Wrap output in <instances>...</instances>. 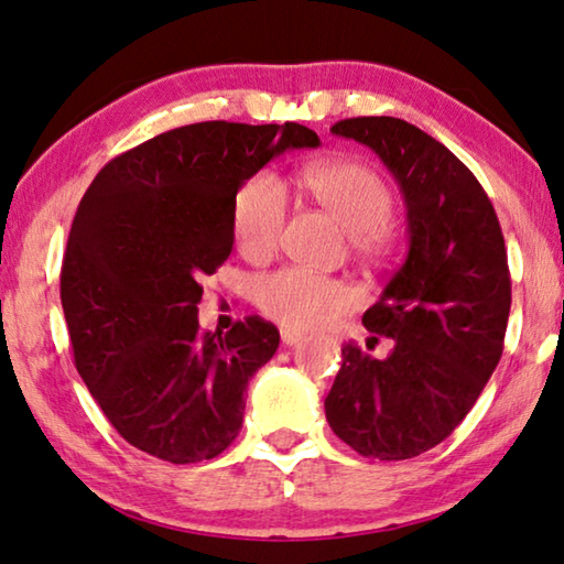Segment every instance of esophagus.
Instances as JSON below:
<instances>
[{
    "label": "esophagus",
    "instance_id": "34e87169",
    "mask_svg": "<svg viewBox=\"0 0 564 564\" xmlns=\"http://www.w3.org/2000/svg\"><path fill=\"white\" fill-rule=\"evenodd\" d=\"M281 341L285 346H296L299 341H303V334L296 328H281Z\"/></svg>",
    "mask_w": 564,
    "mask_h": 564
}]
</instances>
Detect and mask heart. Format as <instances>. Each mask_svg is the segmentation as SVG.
Masks as SVG:
<instances>
[{
  "instance_id": "b5f03b06",
  "label": "heart",
  "mask_w": 564,
  "mask_h": 564,
  "mask_svg": "<svg viewBox=\"0 0 564 564\" xmlns=\"http://www.w3.org/2000/svg\"><path fill=\"white\" fill-rule=\"evenodd\" d=\"M306 187L314 200L341 226L354 253L377 258L389 243V218L394 198L371 167L359 163H321L306 170ZM289 193L273 173H258L240 187L234 203V236L240 253L263 261L279 248ZM356 291L338 279L281 268L256 283V303L268 318L289 328L316 326L330 314L356 306Z\"/></svg>"
}]
</instances>
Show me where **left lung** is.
Returning <instances> with one entry per match:
<instances>
[{"label": "left lung", "mask_w": 564, "mask_h": 564, "mask_svg": "<svg viewBox=\"0 0 564 564\" xmlns=\"http://www.w3.org/2000/svg\"><path fill=\"white\" fill-rule=\"evenodd\" d=\"M330 132L371 148L406 203V261L364 314L377 359L356 344L324 401L338 440L364 457L411 459L444 442L497 369L512 306L505 236L485 187L416 124L351 118Z\"/></svg>", "instance_id": "obj_1"}]
</instances>
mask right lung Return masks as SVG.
Returning <instances> with one entry per match:
<instances>
[{
  "instance_id": "add662e5",
  "label": "right lung",
  "mask_w": 564,
  "mask_h": 564,
  "mask_svg": "<svg viewBox=\"0 0 564 564\" xmlns=\"http://www.w3.org/2000/svg\"><path fill=\"white\" fill-rule=\"evenodd\" d=\"M299 122H195L110 160L79 200L59 275L75 366L140 452L218 457L279 328L258 316L200 330V281L234 250L240 187L285 150L318 148Z\"/></svg>"
}]
</instances>
